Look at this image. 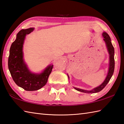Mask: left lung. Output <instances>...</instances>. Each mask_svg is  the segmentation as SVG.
Wrapping results in <instances>:
<instances>
[{"label": "left lung", "instance_id": "1", "mask_svg": "<svg viewBox=\"0 0 124 124\" xmlns=\"http://www.w3.org/2000/svg\"><path fill=\"white\" fill-rule=\"evenodd\" d=\"M102 36L103 37V40L104 42H106V46L107 48V50L109 54V70L107 76L105 79V80L99 86L94 88L93 90L91 91H87L82 90L81 89H78V88L74 87V89L75 90L78 91L82 92H84L86 93H97L101 91L103 88L106 86V85L108 84L110 79L111 78V77L113 75L114 69H115V59H114V48L113 46H112L111 43V39L110 38L109 35L107 33L104 32L102 33ZM68 78H69V76H68Z\"/></svg>", "mask_w": 124, "mask_h": 124}]
</instances>
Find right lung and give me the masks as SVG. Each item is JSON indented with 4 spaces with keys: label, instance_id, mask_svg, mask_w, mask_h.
<instances>
[{
    "label": "right lung",
    "instance_id": "obj_1",
    "mask_svg": "<svg viewBox=\"0 0 124 124\" xmlns=\"http://www.w3.org/2000/svg\"><path fill=\"white\" fill-rule=\"evenodd\" d=\"M34 28L21 30L16 35V39L12 43L8 57V69L15 83L26 91H32L40 89L47 82L49 76L53 68L49 65L40 74H34L30 71L23 59V46L27 34Z\"/></svg>",
    "mask_w": 124,
    "mask_h": 124
}]
</instances>
